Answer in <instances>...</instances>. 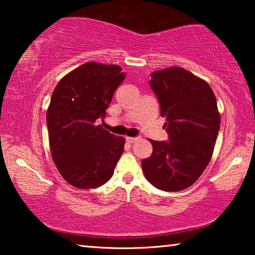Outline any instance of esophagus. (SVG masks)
<instances>
[{"mask_svg": "<svg viewBox=\"0 0 255 255\" xmlns=\"http://www.w3.org/2000/svg\"><path fill=\"white\" fill-rule=\"evenodd\" d=\"M138 139L137 137H126V140L128 141V143H135V141Z\"/></svg>", "mask_w": 255, "mask_h": 255, "instance_id": "1", "label": "esophagus"}]
</instances>
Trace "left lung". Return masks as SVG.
<instances>
[{
    "label": "left lung",
    "mask_w": 255,
    "mask_h": 255,
    "mask_svg": "<svg viewBox=\"0 0 255 255\" xmlns=\"http://www.w3.org/2000/svg\"><path fill=\"white\" fill-rule=\"evenodd\" d=\"M150 76L169 140L149 139L153 153L141 167L155 188L181 191L199 179L213 156L221 127L217 101L209 84L184 68H164Z\"/></svg>",
    "instance_id": "8db88e82"
}]
</instances>
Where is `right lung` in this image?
<instances>
[{"label":"right lung","mask_w":255,"mask_h":255,"mask_svg":"<svg viewBox=\"0 0 255 255\" xmlns=\"http://www.w3.org/2000/svg\"><path fill=\"white\" fill-rule=\"evenodd\" d=\"M125 75L118 65L88 62L56 85L46 117L50 152L59 173L73 187H101L124 153L125 138L103 129L98 120L103 122Z\"/></svg>","instance_id":"1"}]
</instances>
